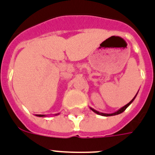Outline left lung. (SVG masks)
Wrapping results in <instances>:
<instances>
[{"mask_svg": "<svg viewBox=\"0 0 155 155\" xmlns=\"http://www.w3.org/2000/svg\"><path fill=\"white\" fill-rule=\"evenodd\" d=\"M137 93L136 94V96L134 97H133V100H132V101H130V102H128V103H127V105H125L124 106H123L122 108H120V110H118L117 111L114 112V113H111V114H106V113H101V112L97 111V110H96L93 109V108H91V107H90V109L92 110H93V111L94 112V113H96V114H99V115H102V116H112V115H116V114H121V113H123V112L125 110L127 109V107L129 106L130 104L132 103V102H133V101H134V99H135V97H137Z\"/></svg>", "mask_w": 155, "mask_h": 155, "instance_id": "obj_1", "label": "left lung"}]
</instances>
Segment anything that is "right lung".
I'll list each match as a JSON object with an SVG mask.
<instances>
[{
  "mask_svg": "<svg viewBox=\"0 0 155 155\" xmlns=\"http://www.w3.org/2000/svg\"><path fill=\"white\" fill-rule=\"evenodd\" d=\"M57 114H56V115H57ZM35 115H36V116H38V117H45V114H35Z\"/></svg>",
  "mask_w": 155,
  "mask_h": 155,
  "instance_id": "add662e5",
  "label": "right lung"
}]
</instances>
